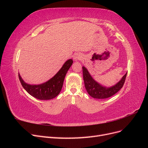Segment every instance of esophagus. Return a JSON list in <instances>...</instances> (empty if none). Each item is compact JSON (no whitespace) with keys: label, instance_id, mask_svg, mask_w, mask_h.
Listing matches in <instances>:
<instances>
[{"label":"esophagus","instance_id":"obj_1","mask_svg":"<svg viewBox=\"0 0 148 148\" xmlns=\"http://www.w3.org/2000/svg\"><path fill=\"white\" fill-rule=\"evenodd\" d=\"M82 59H83V56L81 54V53H77V54H75L73 57V60L75 61L80 60Z\"/></svg>","mask_w":148,"mask_h":148}]
</instances>
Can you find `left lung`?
I'll return each mask as SVG.
<instances>
[{"instance_id":"8db88e82","label":"left lung","mask_w":148,"mask_h":148,"mask_svg":"<svg viewBox=\"0 0 148 148\" xmlns=\"http://www.w3.org/2000/svg\"><path fill=\"white\" fill-rule=\"evenodd\" d=\"M82 69L85 88L89 95L96 99H106L117 93L123 87L127 74V73L123 75L122 78L114 86L107 88L96 82L84 66H83Z\"/></svg>"}]
</instances>
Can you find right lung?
<instances>
[{"label": "right lung", "mask_w": 148, "mask_h": 148, "mask_svg": "<svg viewBox=\"0 0 148 148\" xmlns=\"http://www.w3.org/2000/svg\"><path fill=\"white\" fill-rule=\"evenodd\" d=\"M72 64V59L66 60L54 77L42 84L32 85L26 83L21 78L18 73L19 79L22 86L31 96L39 100L52 99L60 92L65 75Z\"/></svg>", "instance_id": "right-lung-1"}]
</instances>
